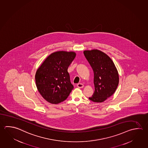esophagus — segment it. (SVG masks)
<instances>
[{
  "mask_svg": "<svg viewBox=\"0 0 148 148\" xmlns=\"http://www.w3.org/2000/svg\"><path fill=\"white\" fill-rule=\"evenodd\" d=\"M77 87L78 88H82L84 87V84H77Z\"/></svg>",
  "mask_w": 148,
  "mask_h": 148,
  "instance_id": "1",
  "label": "esophagus"
}]
</instances>
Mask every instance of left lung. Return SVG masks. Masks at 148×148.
<instances>
[{"label": "left lung", "instance_id": "8db88e82", "mask_svg": "<svg viewBox=\"0 0 148 148\" xmlns=\"http://www.w3.org/2000/svg\"><path fill=\"white\" fill-rule=\"evenodd\" d=\"M84 54L94 73L95 91L89 99L103 102L112 96L117 88L118 71L112 60L102 51L93 49L85 51Z\"/></svg>", "mask_w": 148, "mask_h": 148}]
</instances>
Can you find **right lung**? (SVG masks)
Segmentation results:
<instances>
[{"label": "right lung", "mask_w": 148, "mask_h": 148, "mask_svg": "<svg viewBox=\"0 0 148 148\" xmlns=\"http://www.w3.org/2000/svg\"><path fill=\"white\" fill-rule=\"evenodd\" d=\"M73 51H59L51 54L35 74L38 91L51 104H58L67 98L73 89L68 68L75 59Z\"/></svg>", "instance_id": "add662e5"}]
</instances>
